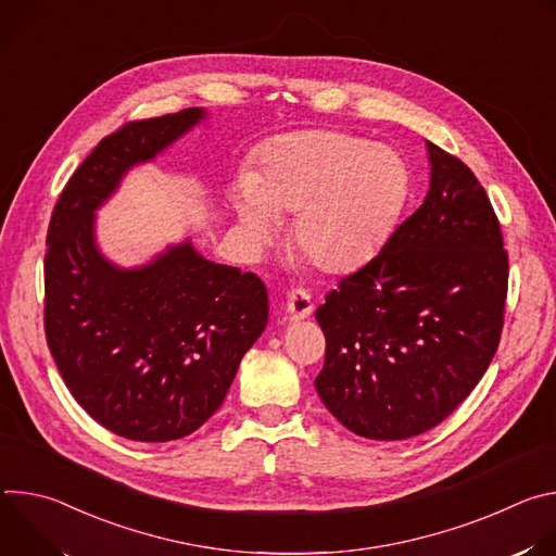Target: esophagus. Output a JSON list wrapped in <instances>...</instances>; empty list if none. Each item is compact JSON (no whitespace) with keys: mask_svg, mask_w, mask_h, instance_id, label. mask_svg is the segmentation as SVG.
I'll list each match as a JSON object with an SVG mask.
<instances>
[{"mask_svg":"<svg viewBox=\"0 0 556 556\" xmlns=\"http://www.w3.org/2000/svg\"><path fill=\"white\" fill-rule=\"evenodd\" d=\"M314 305H312V296L305 290H292L288 292V301H286V312L290 321H303L312 314Z\"/></svg>","mask_w":556,"mask_h":556,"instance_id":"1","label":"esophagus"}]
</instances>
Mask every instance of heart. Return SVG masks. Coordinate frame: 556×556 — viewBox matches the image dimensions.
Wrapping results in <instances>:
<instances>
[{"instance_id": "heart-1", "label": "heart", "mask_w": 556, "mask_h": 556, "mask_svg": "<svg viewBox=\"0 0 556 556\" xmlns=\"http://www.w3.org/2000/svg\"><path fill=\"white\" fill-rule=\"evenodd\" d=\"M409 191L403 157L384 144L332 131L277 136L253 176L237 180L230 206L253 253L270 247L281 217L292 244L326 273H352L384 244Z\"/></svg>"}]
</instances>
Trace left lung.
<instances>
[{
    "label": "left lung",
    "instance_id": "1",
    "mask_svg": "<svg viewBox=\"0 0 556 556\" xmlns=\"http://www.w3.org/2000/svg\"><path fill=\"white\" fill-rule=\"evenodd\" d=\"M429 191L380 253L316 309L328 412L369 440L440 425L489 369L504 326L508 255L472 172L427 142Z\"/></svg>",
    "mask_w": 556,
    "mask_h": 556
}]
</instances>
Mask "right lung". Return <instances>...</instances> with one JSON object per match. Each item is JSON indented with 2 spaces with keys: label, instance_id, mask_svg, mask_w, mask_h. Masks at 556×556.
I'll return each instance as SVG.
<instances>
[{
  "label": "right lung",
  "instance_id": "right-lung-1",
  "mask_svg": "<svg viewBox=\"0 0 556 556\" xmlns=\"http://www.w3.org/2000/svg\"><path fill=\"white\" fill-rule=\"evenodd\" d=\"M206 118V110L191 108L103 138L65 185L48 228L52 358L76 403L136 442L200 429L268 324L262 279L206 260L191 237L138 266L116 264L99 244L97 213L125 176Z\"/></svg>",
  "mask_w": 556,
  "mask_h": 556
}]
</instances>
